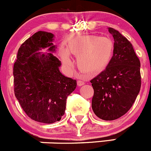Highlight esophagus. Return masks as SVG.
Instances as JSON below:
<instances>
[{"instance_id": "obj_1", "label": "esophagus", "mask_w": 151, "mask_h": 151, "mask_svg": "<svg viewBox=\"0 0 151 151\" xmlns=\"http://www.w3.org/2000/svg\"><path fill=\"white\" fill-rule=\"evenodd\" d=\"M77 84H78V86H79V87H81V86L84 85V81H80V80H78V81H77Z\"/></svg>"}]
</instances>
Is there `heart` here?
I'll return each mask as SVG.
<instances>
[{"label": "heart", "mask_w": 151, "mask_h": 151, "mask_svg": "<svg viewBox=\"0 0 151 151\" xmlns=\"http://www.w3.org/2000/svg\"><path fill=\"white\" fill-rule=\"evenodd\" d=\"M114 44L110 38L99 35L78 36L70 41L68 49L60 48V56L64 65L73 66L70 53L78 57L77 63L81 70L96 75L105 70L113 56Z\"/></svg>", "instance_id": "b5f03b06"}]
</instances>
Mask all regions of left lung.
I'll return each instance as SVG.
<instances>
[{"label":"left lung","instance_id":"8db88e82","mask_svg":"<svg viewBox=\"0 0 151 151\" xmlns=\"http://www.w3.org/2000/svg\"><path fill=\"white\" fill-rule=\"evenodd\" d=\"M114 39L113 55L104 71L90 81L94 90L92 108L99 119H117L134 103L141 87L140 61L131 43L109 27Z\"/></svg>","mask_w":151,"mask_h":151}]
</instances>
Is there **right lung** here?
I'll return each instance as SVG.
<instances>
[{
  "instance_id": "1",
  "label": "right lung",
  "mask_w": 151,
  "mask_h": 151,
  "mask_svg": "<svg viewBox=\"0 0 151 151\" xmlns=\"http://www.w3.org/2000/svg\"><path fill=\"white\" fill-rule=\"evenodd\" d=\"M53 41L52 33L35 32L21 44L13 67L15 97L29 117L45 124L61 120L67 96L77 85L76 80L60 72ZM45 48L49 53L40 52Z\"/></svg>"
}]
</instances>
